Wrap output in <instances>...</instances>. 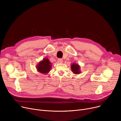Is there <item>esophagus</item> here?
Segmentation results:
<instances>
[{
	"label": "esophagus",
	"mask_w": 121,
	"mask_h": 121,
	"mask_svg": "<svg viewBox=\"0 0 121 121\" xmlns=\"http://www.w3.org/2000/svg\"><path fill=\"white\" fill-rule=\"evenodd\" d=\"M57 61L59 62V63H62V62H63V60H62V59H58Z\"/></svg>",
	"instance_id": "esophagus-1"
}]
</instances>
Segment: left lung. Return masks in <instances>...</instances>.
I'll use <instances>...</instances> for the list:
<instances>
[{
  "instance_id": "obj_1",
  "label": "left lung",
  "mask_w": 121,
  "mask_h": 121,
  "mask_svg": "<svg viewBox=\"0 0 121 121\" xmlns=\"http://www.w3.org/2000/svg\"><path fill=\"white\" fill-rule=\"evenodd\" d=\"M71 69L74 74H79L80 73V66L76 64H72L71 65Z\"/></svg>"
}]
</instances>
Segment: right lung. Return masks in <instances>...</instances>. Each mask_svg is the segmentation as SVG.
<instances>
[{
	"mask_svg": "<svg viewBox=\"0 0 121 121\" xmlns=\"http://www.w3.org/2000/svg\"><path fill=\"white\" fill-rule=\"evenodd\" d=\"M51 65L52 63L48 58H44L42 61L39 62L37 66V69L40 73H48L51 69Z\"/></svg>",
	"mask_w": 121,
	"mask_h": 121,
	"instance_id": "add662e5",
	"label": "right lung"
}]
</instances>
